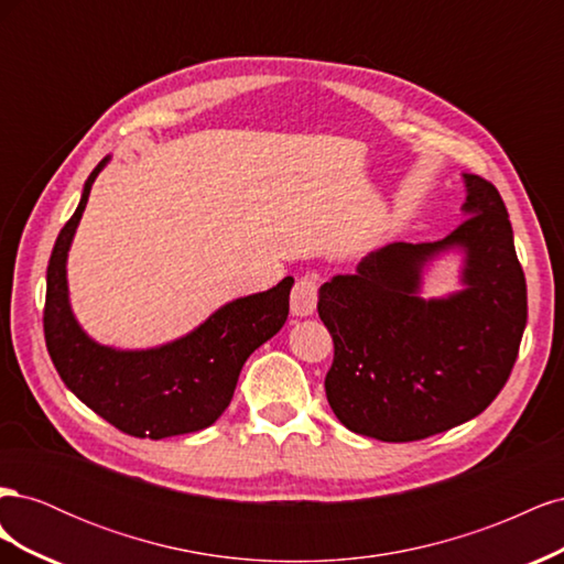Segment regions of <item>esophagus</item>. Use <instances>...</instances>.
Wrapping results in <instances>:
<instances>
[{"label": "esophagus", "mask_w": 564, "mask_h": 564, "mask_svg": "<svg viewBox=\"0 0 564 564\" xmlns=\"http://www.w3.org/2000/svg\"><path fill=\"white\" fill-rule=\"evenodd\" d=\"M319 280L317 275H303L292 289V313L296 317H308L317 308Z\"/></svg>", "instance_id": "1"}]
</instances>
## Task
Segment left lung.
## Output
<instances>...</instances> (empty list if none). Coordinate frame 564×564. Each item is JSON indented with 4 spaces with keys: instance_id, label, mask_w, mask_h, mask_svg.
<instances>
[{
    "instance_id": "obj_1",
    "label": "left lung",
    "mask_w": 564,
    "mask_h": 564,
    "mask_svg": "<svg viewBox=\"0 0 564 564\" xmlns=\"http://www.w3.org/2000/svg\"><path fill=\"white\" fill-rule=\"evenodd\" d=\"M466 218L437 242H395L355 275L319 289L317 313L334 340L324 379L348 431L414 442L482 414L506 386L527 324V284L497 187L466 174ZM467 251L464 293L423 302L420 268L435 252Z\"/></svg>"
}]
</instances>
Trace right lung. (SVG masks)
I'll use <instances>...</instances> for the list:
<instances>
[{"label":"right lung","instance_id":"obj_1","mask_svg":"<svg viewBox=\"0 0 564 564\" xmlns=\"http://www.w3.org/2000/svg\"><path fill=\"white\" fill-rule=\"evenodd\" d=\"M106 162L108 158L100 160L84 183L79 207L51 251L44 301L46 350L63 383L117 431L150 440L202 431L226 412L247 357L282 329L294 278L224 305L193 334L162 348L112 350L94 344L67 303L65 259Z\"/></svg>","mask_w":564,"mask_h":564}]
</instances>
